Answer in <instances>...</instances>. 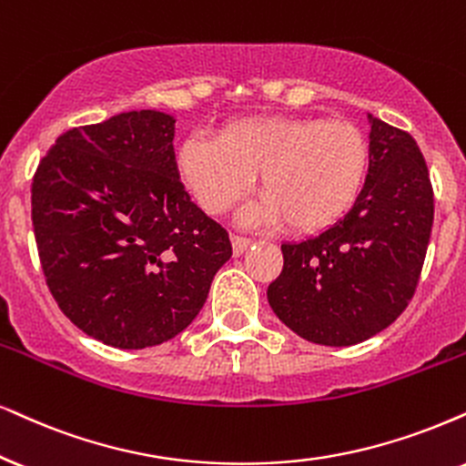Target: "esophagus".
<instances>
[{"instance_id":"1","label":"esophagus","mask_w":466,"mask_h":466,"mask_svg":"<svg viewBox=\"0 0 466 466\" xmlns=\"http://www.w3.org/2000/svg\"><path fill=\"white\" fill-rule=\"evenodd\" d=\"M229 240H232V251H234V256H240V253H243L247 247L251 245V238H247V237H240V234H232V237H229Z\"/></svg>"}]
</instances>
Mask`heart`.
I'll return each mask as SVG.
<instances>
[{
    "label": "heart",
    "mask_w": 466,
    "mask_h": 466,
    "mask_svg": "<svg viewBox=\"0 0 466 466\" xmlns=\"http://www.w3.org/2000/svg\"><path fill=\"white\" fill-rule=\"evenodd\" d=\"M370 165L365 135L350 122L262 117L228 127L219 141L193 135L178 172L206 213H223L260 174L262 204L247 219L281 221L299 234L331 226L355 204Z\"/></svg>",
    "instance_id": "1"
}]
</instances>
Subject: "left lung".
I'll return each mask as SVG.
<instances>
[{
	"instance_id": "obj_1",
	"label": "left lung",
	"mask_w": 466,
	"mask_h": 466,
	"mask_svg": "<svg viewBox=\"0 0 466 466\" xmlns=\"http://www.w3.org/2000/svg\"><path fill=\"white\" fill-rule=\"evenodd\" d=\"M370 117V167L344 219L303 243H284L267 297L294 333L352 346L391 325L413 299L434 221L426 158L402 128Z\"/></svg>"
}]
</instances>
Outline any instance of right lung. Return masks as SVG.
I'll list each match as a JSON object with an SVG mask.
<instances>
[{"instance_id":"obj_1","label":"right lung","mask_w":466,"mask_h":466,"mask_svg":"<svg viewBox=\"0 0 466 466\" xmlns=\"http://www.w3.org/2000/svg\"><path fill=\"white\" fill-rule=\"evenodd\" d=\"M174 117L141 109L62 133L32 182L46 286L90 338L137 350L191 325L232 256L228 232L191 202Z\"/></svg>"}]
</instances>
